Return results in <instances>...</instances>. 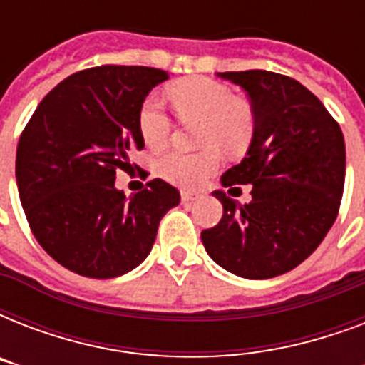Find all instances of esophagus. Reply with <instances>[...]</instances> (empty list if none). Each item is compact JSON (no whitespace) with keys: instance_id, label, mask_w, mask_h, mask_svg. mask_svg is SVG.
I'll use <instances>...</instances> for the list:
<instances>
[{"instance_id":"esophagus-1","label":"esophagus","mask_w":365,"mask_h":365,"mask_svg":"<svg viewBox=\"0 0 365 365\" xmlns=\"http://www.w3.org/2000/svg\"><path fill=\"white\" fill-rule=\"evenodd\" d=\"M199 199V195L191 193V191H182V200L183 202H193V200Z\"/></svg>"}]
</instances>
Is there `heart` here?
I'll use <instances>...</instances> for the list:
<instances>
[{
    "instance_id": "1",
    "label": "heart",
    "mask_w": 365,
    "mask_h": 365,
    "mask_svg": "<svg viewBox=\"0 0 365 365\" xmlns=\"http://www.w3.org/2000/svg\"><path fill=\"white\" fill-rule=\"evenodd\" d=\"M170 98L178 117L197 123V143L200 151H168L157 163L166 182L180 187H197L222 165L220 149L231 155L246 151L254 138L255 115L246 102L235 98L225 83L208 77H189L174 83ZM138 128L143 143L151 149L165 148L170 140L172 121L157 94L145 96L138 111Z\"/></svg>"
}]
</instances>
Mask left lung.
<instances>
[{
  "label": "left lung",
  "instance_id": "left-lung-1",
  "mask_svg": "<svg viewBox=\"0 0 365 365\" xmlns=\"http://www.w3.org/2000/svg\"><path fill=\"white\" fill-rule=\"evenodd\" d=\"M248 94L255 130L240 165L222 176L229 192L252 185L248 205L225 191L216 227L200 239L217 265L263 280L292 271L318 248L339 214L345 138L314 94L288 76L248 70L217 73Z\"/></svg>",
  "mask_w": 365,
  "mask_h": 365
}]
</instances>
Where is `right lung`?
I'll return each mask as SVG.
<instances>
[{
  "label": "right lung",
  "instance_id": "obj_1",
  "mask_svg": "<svg viewBox=\"0 0 365 365\" xmlns=\"http://www.w3.org/2000/svg\"><path fill=\"white\" fill-rule=\"evenodd\" d=\"M168 73L145 66L77 71L58 83L24 126L16 185L37 242L88 278H115L142 263L180 191L160 178L125 197L115 172L143 148L138 111Z\"/></svg>",
  "mask_w": 365,
  "mask_h": 365
}]
</instances>
